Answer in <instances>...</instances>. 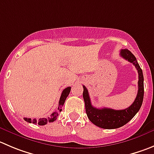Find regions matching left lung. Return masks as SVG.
<instances>
[{
    "label": "left lung",
    "mask_w": 154,
    "mask_h": 154,
    "mask_svg": "<svg viewBox=\"0 0 154 154\" xmlns=\"http://www.w3.org/2000/svg\"><path fill=\"white\" fill-rule=\"evenodd\" d=\"M120 56L133 63L138 72V90L137 97L129 107L121 110L105 107L97 109L92 106L88 91L85 86L83 85V98L85 104L86 113L89 120L97 126L106 129L119 128L128 123L139 111L144 99V75L135 57L131 54V51L127 49L121 50Z\"/></svg>",
    "instance_id": "obj_1"
}]
</instances>
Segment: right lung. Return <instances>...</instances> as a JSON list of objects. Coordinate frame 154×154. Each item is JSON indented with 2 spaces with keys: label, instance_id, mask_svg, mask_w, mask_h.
<instances>
[{
  "label": "right lung",
  "instance_id": "obj_1",
  "mask_svg": "<svg viewBox=\"0 0 154 154\" xmlns=\"http://www.w3.org/2000/svg\"><path fill=\"white\" fill-rule=\"evenodd\" d=\"M70 90H71V87H68L64 89L63 91L62 94H61L60 98L59 100V106H58V111H56V112H54L51 115V116L48 117V118H42L39 119L38 120H37L36 119H32L30 118H24L25 121L29 122V123H33V124H38L39 125H46L48 122H53L54 121L57 119L58 116V112H60L62 111V106H63L64 103H65V100L66 99V97H68L69 94Z\"/></svg>",
  "mask_w": 154,
  "mask_h": 154
}]
</instances>
